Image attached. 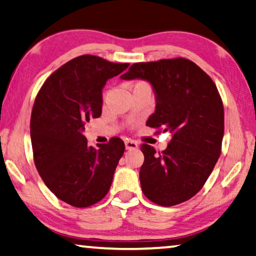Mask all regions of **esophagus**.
<instances>
[{
  "label": "esophagus",
  "instance_id": "1",
  "mask_svg": "<svg viewBox=\"0 0 256 256\" xmlns=\"http://www.w3.org/2000/svg\"><path fill=\"white\" fill-rule=\"evenodd\" d=\"M125 148L126 150H136L138 148V142L136 140H126L125 142Z\"/></svg>",
  "mask_w": 256,
  "mask_h": 256
}]
</instances>
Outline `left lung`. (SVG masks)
Returning a JSON list of instances; mask_svg holds the SVG:
<instances>
[{
  "mask_svg": "<svg viewBox=\"0 0 256 256\" xmlns=\"http://www.w3.org/2000/svg\"><path fill=\"white\" fill-rule=\"evenodd\" d=\"M122 78H140L152 84L156 112L146 125L172 134L162 152L148 144L140 146L142 192L160 206L186 202L202 188L221 153L224 116L216 84L196 63L182 57L134 63Z\"/></svg>",
  "mask_w": 256,
  "mask_h": 256,
  "instance_id": "left-lung-1",
  "label": "left lung"
}]
</instances>
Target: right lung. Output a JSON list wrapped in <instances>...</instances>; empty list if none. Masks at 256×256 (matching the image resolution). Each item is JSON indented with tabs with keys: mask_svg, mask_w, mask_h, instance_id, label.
<instances>
[{
	"mask_svg": "<svg viewBox=\"0 0 256 256\" xmlns=\"http://www.w3.org/2000/svg\"><path fill=\"white\" fill-rule=\"evenodd\" d=\"M128 63L83 54L57 69L40 88L30 119L34 162L48 188L74 207H88L106 196L119 159L120 138L94 148L85 124L102 114V90Z\"/></svg>",
	"mask_w": 256,
	"mask_h": 256,
	"instance_id": "1",
	"label": "right lung"
}]
</instances>
